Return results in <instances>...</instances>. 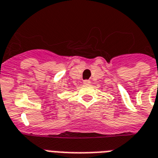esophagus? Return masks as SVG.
I'll return each mask as SVG.
<instances>
[{
    "label": "esophagus",
    "mask_w": 158,
    "mask_h": 158,
    "mask_svg": "<svg viewBox=\"0 0 158 158\" xmlns=\"http://www.w3.org/2000/svg\"><path fill=\"white\" fill-rule=\"evenodd\" d=\"M83 83H84V84H90V80H84L83 81Z\"/></svg>",
    "instance_id": "1"
}]
</instances>
